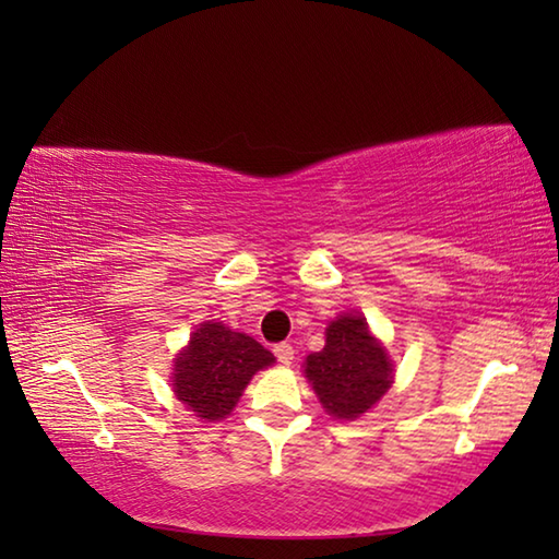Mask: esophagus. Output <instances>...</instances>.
Here are the masks:
<instances>
[{"label":"esophagus","mask_w":559,"mask_h":559,"mask_svg":"<svg viewBox=\"0 0 559 559\" xmlns=\"http://www.w3.org/2000/svg\"><path fill=\"white\" fill-rule=\"evenodd\" d=\"M273 353H276L281 365H290L293 362V355H296V349H293L290 343H278L276 347H273Z\"/></svg>","instance_id":"obj_1"}]
</instances>
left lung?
<instances>
[{
    "label": "left lung",
    "instance_id": "1",
    "mask_svg": "<svg viewBox=\"0 0 559 559\" xmlns=\"http://www.w3.org/2000/svg\"><path fill=\"white\" fill-rule=\"evenodd\" d=\"M306 377L328 414L355 419L390 390L392 365L384 347L370 335L367 320L347 313L328 325L325 347L308 355Z\"/></svg>",
    "mask_w": 559,
    "mask_h": 559
}]
</instances>
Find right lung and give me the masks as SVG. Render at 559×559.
<instances>
[{"mask_svg": "<svg viewBox=\"0 0 559 559\" xmlns=\"http://www.w3.org/2000/svg\"><path fill=\"white\" fill-rule=\"evenodd\" d=\"M269 365L273 355L253 337L231 333L222 323H204L179 353L173 386L187 409L216 421L234 409L251 377Z\"/></svg>", "mask_w": 559, "mask_h": 559, "instance_id": "1", "label": "right lung"}]
</instances>
